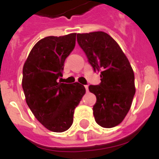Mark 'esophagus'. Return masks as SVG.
<instances>
[{
	"label": "esophagus",
	"mask_w": 159,
	"mask_h": 159,
	"mask_svg": "<svg viewBox=\"0 0 159 159\" xmlns=\"http://www.w3.org/2000/svg\"><path fill=\"white\" fill-rule=\"evenodd\" d=\"M84 87H85V89H86V92H88V85H85V86H84Z\"/></svg>",
	"instance_id": "obj_1"
}]
</instances>
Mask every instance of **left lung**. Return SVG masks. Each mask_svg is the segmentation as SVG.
I'll return each instance as SVG.
<instances>
[{
  "label": "left lung",
  "instance_id": "1",
  "mask_svg": "<svg viewBox=\"0 0 159 159\" xmlns=\"http://www.w3.org/2000/svg\"><path fill=\"white\" fill-rule=\"evenodd\" d=\"M77 42L94 71L100 72V84L89 86L96 96L95 122L104 128L116 127L128 113L135 94L130 62L117 42L104 32L79 33Z\"/></svg>",
  "mask_w": 159,
  "mask_h": 159
}]
</instances>
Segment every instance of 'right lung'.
Segmentation results:
<instances>
[{
	"instance_id": "right-lung-1",
	"label": "right lung",
	"mask_w": 159,
	"mask_h": 159,
	"mask_svg": "<svg viewBox=\"0 0 159 159\" xmlns=\"http://www.w3.org/2000/svg\"><path fill=\"white\" fill-rule=\"evenodd\" d=\"M76 33L47 36L32 48L23 67L22 88L28 106L48 130L64 132L86 92L84 85L57 82L64 61L75 45Z\"/></svg>"
}]
</instances>
